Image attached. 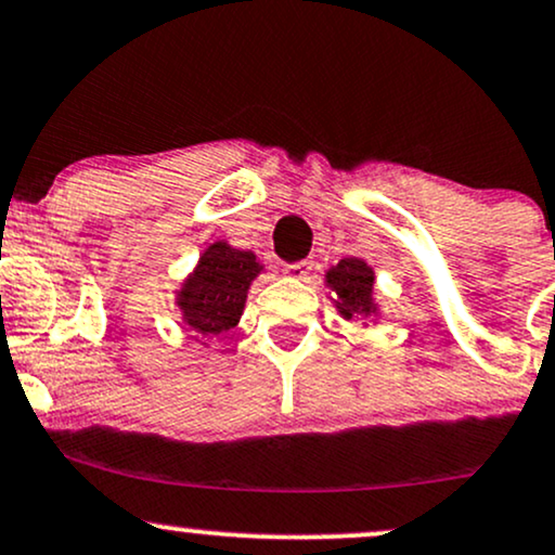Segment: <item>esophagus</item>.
I'll list each match as a JSON object with an SVG mask.
<instances>
[{
	"instance_id": "34e87169",
	"label": "esophagus",
	"mask_w": 555,
	"mask_h": 555,
	"mask_svg": "<svg viewBox=\"0 0 555 555\" xmlns=\"http://www.w3.org/2000/svg\"><path fill=\"white\" fill-rule=\"evenodd\" d=\"M310 271H312L310 260H297V263L284 266V276H289V279H305Z\"/></svg>"
}]
</instances>
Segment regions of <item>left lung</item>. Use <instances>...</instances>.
Segmentation results:
<instances>
[{"instance_id":"8db88e82","label":"left lung","mask_w":555,"mask_h":555,"mask_svg":"<svg viewBox=\"0 0 555 555\" xmlns=\"http://www.w3.org/2000/svg\"><path fill=\"white\" fill-rule=\"evenodd\" d=\"M325 282L338 297V312L346 320L357 315H375L377 307L372 302V289H375V273L362 258H344L338 266L325 273Z\"/></svg>"}]
</instances>
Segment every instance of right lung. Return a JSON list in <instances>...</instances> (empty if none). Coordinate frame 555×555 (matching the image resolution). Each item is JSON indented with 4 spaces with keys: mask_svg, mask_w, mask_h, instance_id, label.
Segmentation results:
<instances>
[{
    "mask_svg": "<svg viewBox=\"0 0 555 555\" xmlns=\"http://www.w3.org/2000/svg\"><path fill=\"white\" fill-rule=\"evenodd\" d=\"M258 273L260 266L253 253L230 248L227 243H211L198 258L196 271L178 292V307L185 325L202 333L206 341L235 328L250 282Z\"/></svg>",
    "mask_w": 555,
    "mask_h": 555,
    "instance_id": "add662e5",
    "label": "right lung"
}]
</instances>
